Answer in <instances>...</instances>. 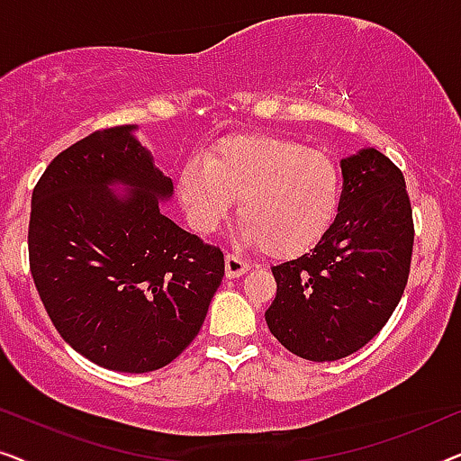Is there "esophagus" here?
<instances>
[{
	"label": "esophagus",
	"mask_w": 461,
	"mask_h": 461,
	"mask_svg": "<svg viewBox=\"0 0 461 461\" xmlns=\"http://www.w3.org/2000/svg\"><path fill=\"white\" fill-rule=\"evenodd\" d=\"M249 270V262L241 260V258L235 254H226L224 258V273L226 279H237V276L245 275Z\"/></svg>",
	"instance_id": "esophagus-1"
}]
</instances>
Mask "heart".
<instances>
[{
    "mask_svg": "<svg viewBox=\"0 0 461 461\" xmlns=\"http://www.w3.org/2000/svg\"><path fill=\"white\" fill-rule=\"evenodd\" d=\"M178 197L197 232H213L239 201L241 241L275 258L312 249L338 216L339 169L325 153L276 136L232 138L180 169Z\"/></svg>",
    "mask_w": 461,
    "mask_h": 461,
    "instance_id": "heart-1",
    "label": "heart"
}]
</instances>
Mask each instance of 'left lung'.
Wrapping results in <instances>:
<instances>
[{
  "label": "left lung",
  "mask_w": 461,
  "mask_h": 461,
  "mask_svg": "<svg viewBox=\"0 0 461 461\" xmlns=\"http://www.w3.org/2000/svg\"><path fill=\"white\" fill-rule=\"evenodd\" d=\"M342 199L331 229L295 260L273 267L276 295L264 312L273 336L308 361L363 348L405 292L413 220L401 169L375 149L339 161Z\"/></svg>",
  "instance_id": "1"
}]
</instances>
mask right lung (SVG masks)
<instances>
[{
  "mask_svg": "<svg viewBox=\"0 0 461 461\" xmlns=\"http://www.w3.org/2000/svg\"><path fill=\"white\" fill-rule=\"evenodd\" d=\"M134 131H94L54 157L31 197L29 262L73 350L104 369L147 374L199 333L224 256L163 216L172 178Z\"/></svg>",
  "mask_w": 461,
  "mask_h": 461,
  "instance_id": "obj_1",
  "label": "right lung"
}]
</instances>
